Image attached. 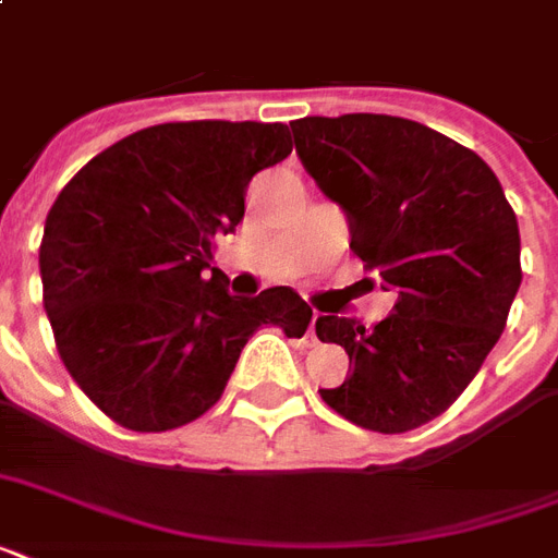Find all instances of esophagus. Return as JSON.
<instances>
[{"label":"esophagus","instance_id":"34e87169","mask_svg":"<svg viewBox=\"0 0 558 558\" xmlns=\"http://www.w3.org/2000/svg\"><path fill=\"white\" fill-rule=\"evenodd\" d=\"M315 318H318V315L313 313V322H310V330H306V344H318V336H315Z\"/></svg>","mask_w":558,"mask_h":558}]
</instances>
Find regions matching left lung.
Wrapping results in <instances>:
<instances>
[{
    "label": "left lung",
    "instance_id": "1",
    "mask_svg": "<svg viewBox=\"0 0 558 558\" xmlns=\"http://www.w3.org/2000/svg\"><path fill=\"white\" fill-rule=\"evenodd\" d=\"M295 153L344 210L350 248L397 292L388 318L318 315L315 336L353 373L322 399L381 434L440 416L501 339L521 287V236L489 165L408 118L353 112L292 121Z\"/></svg>",
    "mask_w": 558,
    "mask_h": 558
}]
</instances>
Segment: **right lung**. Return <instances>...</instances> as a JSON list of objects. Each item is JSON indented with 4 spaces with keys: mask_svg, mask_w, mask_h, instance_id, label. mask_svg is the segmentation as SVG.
Segmentation results:
<instances>
[{
    "mask_svg": "<svg viewBox=\"0 0 558 558\" xmlns=\"http://www.w3.org/2000/svg\"><path fill=\"white\" fill-rule=\"evenodd\" d=\"M289 153L287 124L179 121L126 135L60 191L39 245L43 304L65 371L118 425L191 423L260 324L306 332L298 292L231 295L214 266L252 177Z\"/></svg>",
    "mask_w": 558,
    "mask_h": 558,
    "instance_id": "obj_1",
    "label": "right lung"
}]
</instances>
